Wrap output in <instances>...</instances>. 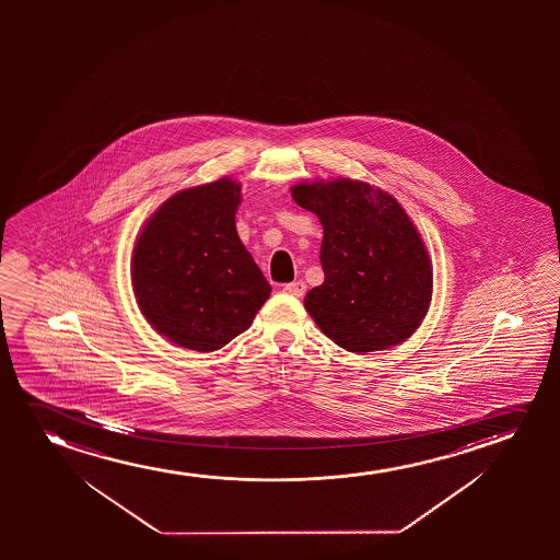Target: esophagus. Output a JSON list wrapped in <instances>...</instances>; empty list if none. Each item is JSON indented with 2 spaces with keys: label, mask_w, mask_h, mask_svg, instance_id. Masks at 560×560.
Masks as SVG:
<instances>
[{
  "label": "esophagus",
  "mask_w": 560,
  "mask_h": 560,
  "mask_svg": "<svg viewBox=\"0 0 560 560\" xmlns=\"http://www.w3.org/2000/svg\"><path fill=\"white\" fill-rule=\"evenodd\" d=\"M283 291L287 292V294H291V296L302 299L304 292H306V283H304V281H294V283L284 284Z\"/></svg>",
  "instance_id": "obj_1"
}]
</instances>
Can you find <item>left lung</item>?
<instances>
[{"mask_svg": "<svg viewBox=\"0 0 560 560\" xmlns=\"http://www.w3.org/2000/svg\"><path fill=\"white\" fill-rule=\"evenodd\" d=\"M296 205L323 225L325 281L307 291V314L348 352L404 342L429 312L432 266L398 200L353 179L299 184Z\"/></svg>", "mask_w": 560, "mask_h": 560, "instance_id": "1", "label": "left lung"}]
</instances>
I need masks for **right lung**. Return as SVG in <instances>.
<instances>
[{"label": "right lung", "instance_id": "right-lung-1", "mask_svg": "<svg viewBox=\"0 0 560 560\" xmlns=\"http://www.w3.org/2000/svg\"><path fill=\"white\" fill-rule=\"evenodd\" d=\"M231 177L176 192L154 212L131 254V284L147 322L170 342L214 352L245 332L269 287L241 243Z\"/></svg>", "mask_w": 560, "mask_h": 560}]
</instances>
